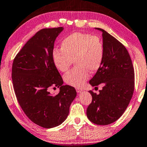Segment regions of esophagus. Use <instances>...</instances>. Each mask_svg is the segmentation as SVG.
<instances>
[{"label":"esophagus","instance_id":"esophagus-1","mask_svg":"<svg viewBox=\"0 0 147 147\" xmlns=\"http://www.w3.org/2000/svg\"><path fill=\"white\" fill-rule=\"evenodd\" d=\"M76 90H77V93H80V92H81L82 91H83V89H80V88H77V89H76Z\"/></svg>","mask_w":147,"mask_h":147}]
</instances>
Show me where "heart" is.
I'll list each match as a JSON object with an SVG mask.
<instances>
[{
  "label": "heart",
  "instance_id": "b5f03b06",
  "mask_svg": "<svg viewBox=\"0 0 147 147\" xmlns=\"http://www.w3.org/2000/svg\"><path fill=\"white\" fill-rule=\"evenodd\" d=\"M52 57L54 66L62 72L67 71L75 61L77 66L64 76V80L72 87H81L89 79L90 72L95 73L102 65L104 44L99 36L74 33L62 41L61 49H54Z\"/></svg>",
  "mask_w": 147,
  "mask_h": 147
}]
</instances>
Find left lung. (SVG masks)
<instances>
[{
    "label": "left lung",
    "mask_w": 147,
    "mask_h": 147,
    "mask_svg": "<svg viewBox=\"0 0 147 147\" xmlns=\"http://www.w3.org/2000/svg\"><path fill=\"white\" fill-rule=\"evenodd\" d=\"M95 29L102 31L105 57L89 83L95 89L99 85L103 87L99 94L89 91L92 101L87 109V116L94 124L108 125L122 116L132 99L134 71L124 45L103 29Z\"/></svg>",
    "instance_id": "8db88e82"
}]
</instances>
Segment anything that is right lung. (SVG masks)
I'll return each instance as SVG.
<instances>
[{
	"label": "right lung",
	"mask_w": 147,
	"mask_h": 147,
	"mask_svg": "<svg viewBox=\"0 0 147 147\" xmlns=\"http://www.w3.org/2000/svg\"><path fill=\"white\" fill-rule=\"evenodd\" d=\"M62 27L42 29L27 41L15 56L12 81L17 101L25 115L45 128L59 126L67 118L70 105L77 96L75 88L63 85L52 61V54ZM60 89L52 95L51 88Z\"/></svg>",
	"instance_id": "right-lung-1"
}]
</instances>
